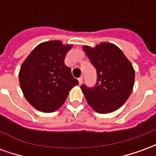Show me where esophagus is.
<instances>
[{
    "instance_id": "esophagus-1",
    "label": "esophagus",
    "mask_w": 156,
    "mask_h": 156,
    "mask_svg": "<svg viewBox=\"0 0 156 156\" xmlns=\"http://www.w3.org/2000/svg\"><path fill=\"white\" fill-rule=\"evenodd\" d=\"M83 77H80V78H78V82H79V84L80 85L83 83Z\"/></svg>"
}]
</instances>
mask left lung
<instances>
[{
	"label": "left lung",
	"mask_w": 156,
	"mask_h": 156,
	"mask_svg": "<svg viewBox=\"0 0 156 156\" xmlns=\"http://www.w3.org/2000/svg\"><path fill=\"white\" fill-rule=\"evenodd\" d=\"M83 51L97 72L94 88L81 86L86 100L94 110L108 114L117 110L126 102L134 83V70L128 58L117 46L101 42Z\"/></svg>",
	"instance_id": "obj_1"
}]
</instances>
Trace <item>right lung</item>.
<instances>
[{"mask_svg":"<svg viewBox=\"0 0 156 156\" xmlns=\"http://www.w3.org/2000/svg\"><path fill=\"white\" fill-rule=\"evenodd\" d=\"M72 45L49 41L37 46L23 62L19 82L26 99L37 110L56 111L78 84L64 59Z\"/></svg>","mask_w":156,"mask_h":156,"instance_id":"1","label":"right lung"}]
</instances>
